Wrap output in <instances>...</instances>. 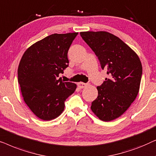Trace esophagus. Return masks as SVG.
<instances>
[{
    "label": "esophagus",
    "instance_id": "1",
    "mask_svg": "<svg viewBox=\"0 0 156 156\" xmlns=\"http://www.w3.org/2000/svg\"><path fill=\"white\" fill-rule=\"evenodd\" d=\"M77 85L80 89H83V88H84L85 87L87 86V84H85V83H83V82H79Z\"/></svg>",
    "mask_w": 156,
    "mask_h": 156
}]
</instances>
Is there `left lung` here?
<instances>
[{
	"label": "left lung",
	"instance_id": "8db88e82",
	"mask_svg": "<svg viewBox=\"0 0 156 156\" xmlns=\"http://www.w3.org/2000/svg\"><path fill=\"white\" fill-rule=\"evenodd\" d=\"M81 37L99 59L109 76L97 87L98 97L91 109L100 120L121 116L139 91L142 65L137 54L120 38L105 31L81 32Z\"/></svg>",
	"mask_w": 156,
	"mask_h": 156
}]
</instances>
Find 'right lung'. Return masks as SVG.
<instances>
[{"label": "right lung", "instance_id": "add662e5", "mask_svg": "<svg viewBox=\"0 0 156 156\" xmlns=\"http://www.w3.org/2000/svg\"><path fill=\"white\" fill-rule=\"evenodd\" d=\"M77 34L49 35L32 44L20 59L18 75L23 100L42 120L58 117L76 88L74 83L62 82L59 74L68 67V50Z\"/></svg>", "mask_w": 156, "mask_h": 156}]
</instances>
